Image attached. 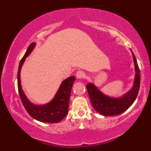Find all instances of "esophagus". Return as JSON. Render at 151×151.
<instances>
[{
    "label": "esophagus",
    "mask_w": 151,
    "mask_h": 151,
    "mask_svg": "<svg viewBox=\"0 0 151 151\" xmlns=\"http://www.w3.org/2000/svg\"><path fill=\"white\" fill-rule=\"evenodd\" d=\"M84 77H85V73L83 71H78L76 73V77L77 79H83Z\"/></svg>",
    "instance_id": "34e87169"
}]
</instances>
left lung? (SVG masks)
<instances>
[{
  "instance_id": "8db88e82",
  "label": "left lung",
  "mask_w": 151,
  "mask_h": 151,
  "mask_svg": "<svg viewBox=\"0 0 151 151\" xmlns=\"http://www.w3.org/2000/svg\"><path fill=\"white\" fill-rule=\"evenodd\" d=\"M131 52L136 74L133 87L127 93L120 97H111L102 93L93 83H89L86 85L89 99L93 109L101 115L105 116L119 115L127 110L133 104L138 96L141 76L136 57L132 51Z\"/></svg>"
}]
</instances>
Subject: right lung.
<instances>
[{"label": "right lung", "instance_id": "obj_1", "mask_svg": "<svg viewBox=\"0 0 151 151\" xmlns=\"http://www.w3.org/2000/svg\"><path fill=\"white\" fill-rule=\"evenodd\" d=\"M35 45V42L31 43L19 64L18 71L19 95L26 111L33 119L43 123H58L63 119L68 113L70 93L72 84L75 81V77L74 76H72L62 81L55 96L49 103L43 105H37L32 103L26 96L22 89L20 70L26 58L30 55Z\"/></svg>", "mask_w": 151, "mask_h": 151}]
</instances>
